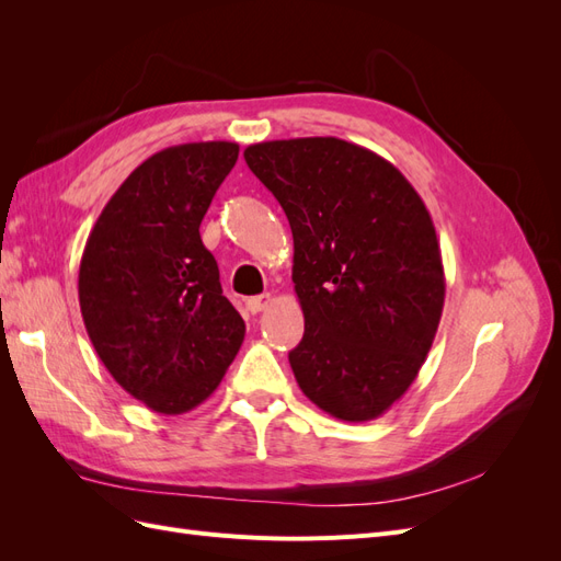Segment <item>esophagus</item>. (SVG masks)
<instances>
[{"mask_svg": "<svg viewBox=\"0 0 561 561\" xmlns=\"http://www.w3.org/2000/svg\"><path fill=\"white\" fill-rule=\"evenodd\" d=\"M274 301V297L271 295H260V297H250L245 304H248V311L250 313H260V311H264L268 304Z\"/></svg>", "mask_w": 561, "mask_h": 561, "instance_id": "esophagus-1", "label": "esophagus"}]
</instances>
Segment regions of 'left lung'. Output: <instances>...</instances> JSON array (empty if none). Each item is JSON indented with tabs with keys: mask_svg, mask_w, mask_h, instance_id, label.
Instances as JSON below:
<instances>
[{
	"mask_svg": "<svg viewBox=\"0 0 561 561\" xmlns=\"http://www.w3.org/2000/svg\"><path fill=\"white\" fill-rule=\"evenodd\" d=\"M243 157L293 229L299 388L334 419L381 416L416 379L443 318L426 203L393 163L339 138L257 142Z\"/></svg>",
	"mask_w": 561,
	"mask_h": 561,
	"instance_id": "1",
	"label": "left lung"
}]
</instances>
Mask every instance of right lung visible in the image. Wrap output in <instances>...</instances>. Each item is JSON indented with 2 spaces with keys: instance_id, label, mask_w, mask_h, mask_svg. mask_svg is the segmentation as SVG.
Here are the masks:
<instances>
[{
  "instance_id": "1",
  "label": "right lung",
  "mask_w": 561,
  "mask_h": 561,
  "mask_svg": "<svg viewBox=\"0 0 561 561\" xmlns=\"http://www.w3.org/2000/svg\"><path fill=\"white\" fill-rule=\"evenodd\" d=\"M239 159L236 142L157 151L118 186L79 266V307L114 381L151 412L184 414L210 398L245 322L222 295L201 219Z\"/></svg>"
}]
</instances>
